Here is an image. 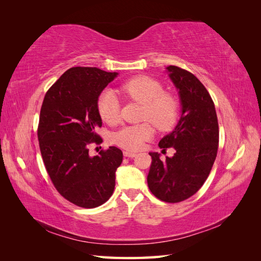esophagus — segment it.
<instances>
[{
  "mask_svg": "<svg viewBox=\"0 0 261 261\" xmlns=\"http://www.w3.org/2000/svg\"><path fill=\"white\" fill-rule=\"evenodd\" d=\"M123 154H124V156H127V158H134V156H136V152H130V151H124L123 152Z\"/></svg>",
  "mask_w": 261,
  "mask_h": 261,
  "instance_id": "1",
  "label": "esophagus"
}]
</instances>
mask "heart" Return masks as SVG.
I'll list each match as a JSON object with an SVG mask.
<instances>
[{"label": "heart", "mask_w": 261, "mask_h": 261, "mask_svg": "<svg viewBox=\"0 0 261 261\" xmlns=\"http://www.w3.org/2000/svg\"><path fill=\"white\" fill-rule=\"evenodd\" d=\"M121 90L128 98L143 103L141 120L136 125H126L113 134V143L127 150H138L153 136V123L159 130H169L178 117V102L171 93L163 92L160 82L149 76H137L125 82ZM97 109L102 121L116 124L120 120V101L115 93L106 89L100 93Z\"/></svg>", "instance_id": "1"}]
</instances>
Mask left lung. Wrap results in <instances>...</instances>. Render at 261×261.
Masks as SVG:
<instances>
[{"label":"left lung","instance_id":"obj_1","mask_svg":"<svg viewBox=\"0 0 261 261\" xmlns=\"http://www.w3.org/2000/svg\"><path fill=\"white\" fill-rule=\"evenodd\" d=\"M167 69L178 90L181 115L159 147H173L175 153L161 161L159 153L150 152L152 161L147 181L158 199L175 203L196 194L208 178L218 152L219 124L215 103L198 78L174 65Z\"/></svg>","mask_w":261,"mask_h":261}]
</instances>
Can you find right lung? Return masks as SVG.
Masks as SVG:
<instances>
[{"mask_svg": "<svg viewBox=\"0 0 261 261\" xmlns=\"http://www.w3.org/2000/svg\"><path fill=\"white\" fill-rule=\"evenodd\" d=\"M117 73L97 67L67 69L46 91L40 110L38 140L46 172L57 191L82 208H96L112 196L123 152L114 146L90 156L100 145L102 121L97 101Z\"/></svg>", "mask_w": 261, "mask_h": 261, "instance_id": "obj_1", "label": "right lung"}]
</instances>
